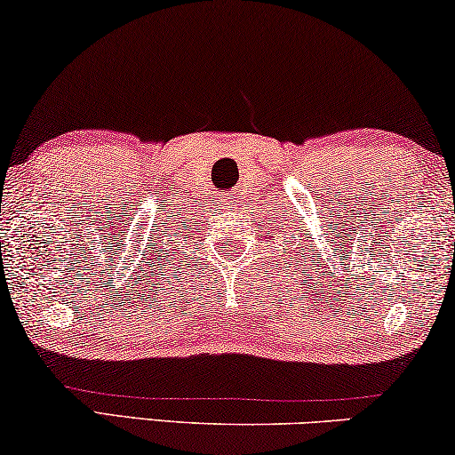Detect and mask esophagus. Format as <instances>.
<instances>
[{"mask_svg":"<svg viewBox=\"0 0 455 455\" xmlns=\"http://www.w3.org/2000/svg\"><path fill=\"white\" fill-rule=\"evenodd\" d=\"M235 207H238V198L232 196V195L223 196L220 201V209H223V211H234Z\"/></svg>","mask_w":455,"mask_h":455,"instance_id":"34e87169","label":"esophagus"}]
</instances>
